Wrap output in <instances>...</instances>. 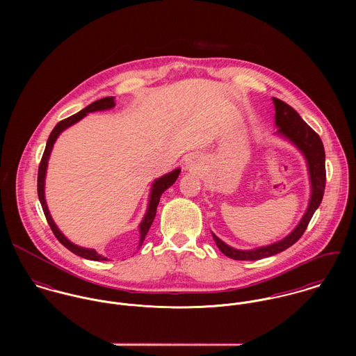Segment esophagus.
<instances>
[{"label":"esophagus","mask_w":356,"mask_h":356,"mask_svg":"<svg viewBox=\"0 0 356 356\" xmlns=\"http://www.w3.org/2000/svg\"><path fill=\"white\" fill-rule=\"evenodd\" d=\"M191 161H193V160H191ZM191 165H192V163H191ZM193 165H195V163H193Z\"/></svg>","instance_id":"obj_1"}]
</instances>
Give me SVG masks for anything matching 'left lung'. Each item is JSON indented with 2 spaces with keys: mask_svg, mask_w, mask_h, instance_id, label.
Instances as JSON below:
<instances>
[{
  "mask_svg": "<svg viewBox=\"0 0 356 356\" xmlns=\"http://www.w3.org/2000/svg\"><path fill=\"white\" fill-rule=\"evenodd\" d=\"M273 102L275 106V126L278 127L277 133L285 137L286 140H289L296 148H299L300 152L305 154V161L308 165L309 182H311V197H309L308 208L300 223L295 227V230L289 236H286L284 240L278 243L250 250V251H241V250L229 247L212 233V237L218 248L220 250V252L234 260H259L263 257L280 254L286 248L292 247L303 236L314 212L319 207L325 193V185H326L325 149L319 136L305 123V120L300 118V115L291 105L275 97H273Z\"/></svg>",
  "mask_w": 356,
  "mask_h": 356,
  "instance_id": "8db88e82",
  "label": "left lung"
}]
</instances>
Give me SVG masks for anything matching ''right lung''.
I'll return each instance as SVG.
<instances>
[{
	"label": "right lung",
	"mask_w": 356,
	"mask_h": 356,
	"mask_svg": "<svg viewBox=\"0 0 356 356\" xmlns=\"http://www.w3.org/2000/svg\"><path fill=\"white\" fill-rule=\"evenodd\" d=\"M115 106V99L113 97H104L102 100H97V102H92L90 105H88L86 108H83L82 111H79L78 113L58 122L54 129L51 130V136L48 138V143H47V148H45V152L42 154V159H41V163H40V168H38V197H40V202L42 205V209H44V213H45V218L51 226V232L53 234L56 236V238L67 248L70 250L72 254H78V256H82L85 259H89V260H106L105 256L99 254L95 250H89V248H82V247H78L75 244H72L70 240H67L63 233L57 229L56 223L53 222L51 219V213H49V209H48V205L45 202V175H47V167H48V160H49V156H51V148H53V144L54 141L57 140V137L60 136L61 131H64L67 127L72 126L74 123L79 122L82 118H85L89 112H96V111H104V109H111ZM181 170L177 168L160 178H157L152 185V191H151V197H149V204H148V209H147V213L140 225V244L138 247L143 245L145 237H147V233L149 232V227L152 225L153 219L156 216V208L159 205L160 202V197L163 195V192L165 189H168L178 178Z\"/></svg>",
	"instance_id": "right-lung-1"
}]
</instances>
